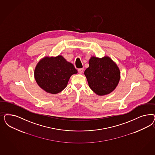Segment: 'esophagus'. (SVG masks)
<instances>
[{"instance_id": "esophagus-1", "label": "esophagus", "mask_w": 155, "mask_h": 155, "mask_svg": "<svg viewBox=\"0 0 155 155\" xmlns=\"http://www.w3.org/2000/svg\"><path fill=\"white\" fill-rule=\"evenodd\" d=\"M78 72L80 74H81L84 72V69L83 68H79V69H78Z\"/></svg>"}]
</instances>
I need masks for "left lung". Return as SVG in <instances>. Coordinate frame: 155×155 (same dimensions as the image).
I'll use <instances>...</instances> for the list:
<instances>
[{"mask_svg":"<svg viewBox=\"0 0 155 155\" xmlns=\"http://www.w3.org/2000/svg\"><path fill=\"white\" fill-rule=\"evenodd\" d=\"M84 74L90 88L99 96L108 95L113 92L120 80L119 68L108 56L101 58L91 56L89 67Z\"/></svg>","mask_w":155,"mask_h":155,"instance_id":"8db88e82","label":"left lung"}]
</instances>
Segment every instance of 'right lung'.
I'll list each match as a JSON object with an SVG mask.
<instances>
[{"mask_svg":"<svg viewBox=\"0 0 155 155\" xmlns=\"http://www.w3.org/2000/svg\"><path fill=\"white\" fill-rule=\"evenodd\" d=\"M78 74L74 65L61 55L45 56L35 67L34 78L38 85L47 93L57 94L68 84L70 77Z\"/></svg>","mask_w":155,"mask_h":155,"instance_id":"1","label":"right lung"}]
</instances>
